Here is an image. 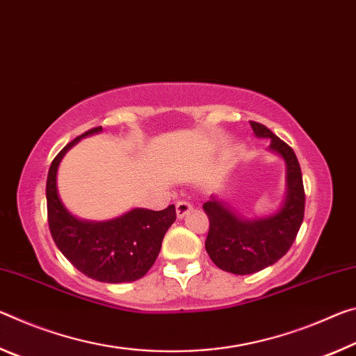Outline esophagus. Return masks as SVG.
I'll return each instance as SVG.
<instances>
[{"label":"esophagus","mask_w":356,"mask_h":356,"mask_svg":"<svg viewBox=\"0 0 356 356\" xmlns=\"http://www.w3.org/2000/svg\"><path fill=\"white\" fill-rule=\"evenodd\" d=\"M191 209H192V205H191L189 202H186V200L178 202L177 203V218L178 219H183L186 214L191 213Z\"/></svg>","instance_id":"1"}]
</instances>
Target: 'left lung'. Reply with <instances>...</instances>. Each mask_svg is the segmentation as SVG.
Returning <instances> with one entry per match:
<instances>
[{"label":"left lung","instance_id":"1","mask_svg":"<svg viewBox=\"0 0 356 356\" xmlns=\"http://www.w3.org/2000/svg\"><path fill=\"white\" fill-rule=\"evenodd\" d=\"M259 138H270L268 151L285 164V197L275 213L244 218L216 195L203 203L209 219L205 249L213 264L233 275H252L284 257L305 218V188L293 149L264 124L249 121Z\"/></svg>","mask_w":356,"mask_h":356}]
</instances>
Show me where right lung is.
Returning <instances> with one entry per match:
<instances>
[{
    "label": "right lung",
    "mask_w": 356,
    "mask_h": 356,
    "mask_svg": "<svg viewBox=\"0 0 356 356\" xmlns=\"http://www.w3.org/2000/svg\"><path fill=\"white\" fill-rule=\"evenodd\" d=\"M102 132L86 131L67 143L54 159L47 177V213L56 248L80 273L99 282H134L154 265L167 230L177 219L175 205L161 211L132 208L108 220L79 219L58 194L56 175L64 154L81 138Z\"/></svg>",
    "instance_id": "add662e5"
}]
</instances>
